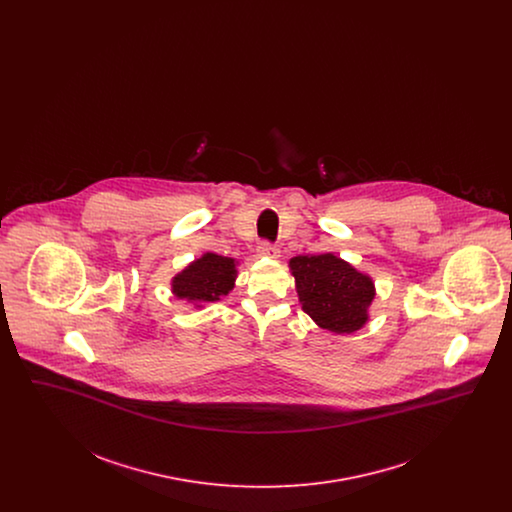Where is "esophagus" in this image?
<instances>
[{"mask_svg":"<svg viewBox=\"0 0 512 512\" xmlns=\"http://www.w3.org/2000/svg\"><path fill=\"white\" fill-rule=\"evenodd\" d=\"M259 255L270 257V259H278V257H280V249H278L276 245L263 242V244L259 245Z\"/></svg>","mask_w":512,"mask_h":512,"instance_id":"34e87169","label":"esophagus"}]
</instances>
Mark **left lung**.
I'll return each instance as SVG.
<instances>
[{"mask_svg":"<svg viewBox=\"0 0 512 512\" xmlns=\"http://www.w3.org/2000/svg\"><path fill=\"white\" fill-rule=\"evenodd\" d=\"M290 270L303 311L320 328L351 334L365 326L368 307L376 295L368 274L334 253L297 255L290 259Z\"/></svg>","mask_w":512,"mask_h":512,"instance_id":"left-lung-1","label":"left lung"}]
</instances>
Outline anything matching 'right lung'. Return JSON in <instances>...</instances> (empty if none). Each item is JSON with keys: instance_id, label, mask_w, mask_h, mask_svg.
I'll return each instance as SVG.
<instances>
[{"instance_id": "1", "label": "right lung", "mask_w": 512, "mask_h": 512, "mask_svg": "<svg viewBox=\"0 0 512 512\" xmlns=\"http://www.w3.org/2000/svg\"><path fill=\"white\" fill-rule=\"evenodd\" d=\"M238 261L217 253H203L194 263L172 278V293L201 307L203 303L219 301L234 288Z\"/></svg>"}]
</instances>
